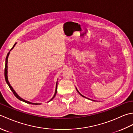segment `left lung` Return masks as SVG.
<instances>
[{
  "label": "left lung",
  "mask_w": 133,
  "mask_h": 133,
  "mask_svg": "<svg viewBox=\"0 0 133 133\" xmlns=\"http://www.w3.org/2000/svg\"><path fill=\"white\" fill-rule=\"evenodd\" d=\"M76 90H77V91H78V93H79V94H80V95H81L82 96V97H84V98H86V97H84V96H83V95H82V94H81V93H80L79 92V91H78V89H77V87H76Z\"/></svg>",
  "instance_id": "8db88e82"
}]
</instances>
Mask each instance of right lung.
<instances>
[{"label":"right lung","mask_w":133,"mask_h":133,"mask_svg":"<svg viewBox=\"0 0 133 133\" xmlns=\"http://www.w3.org/2000/svg\"><path fill=\"white\" fill-rule=\"evenodd\" d=\"M16 43H15V44H14V46L12 47V49H11V50H10V51H11L13 49H14V47H15V46L16 45ZM9 54H10V52H8V54H7V56H6V58H5V69H4V77H5V81H6V83H7V84L8 85V86H9V87H10V89H11V91H12V92H13V94H14V95L15 96V97L18 99H19L20 101H23V102H26V103H29V104H41V103H32V102H29V101H26V100H24V99H22V98H21L19 97V96L17 94V93L15 92V90H14V89L12 88V87L11 86V84H10V82H9V81H8V76H7V69H8V66H7V63H8V56H9ZM57 85H58V82H56V88H55V94H54V95L53 96V97L48 102H49L50 101H51L52 99H53V98L55 97V96L56 95V92H57Z\"/></svg>","instance_id":"1"}]
</instances>
